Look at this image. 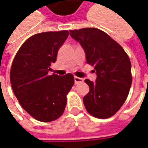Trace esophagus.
Wrapping results in <instances>:
<instances>
[{
	"label": "esophagus",
	"instance_id": "esophagus-1",
	"mask_svg": "<svg viewBox=\"0 0 148 148\" xmlns=\"http://www.w3.org/2000/svg\"><path fill=\"white\" fill-rule=\"evenodd\" d=\"M83 81H84L83 78H81V77H74V83L75 84L82 83Z\"/></svg>",
	"mask_w": 148,
	"mask_h": 148
}]
</instances>
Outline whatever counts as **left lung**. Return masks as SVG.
<instances>
[{
	"label": "left lung",
	"instance_id": "left-lung-1",
	"mask_svg": "<svg viewBox=\"0 0 148 148\" xmlns=\"http://www.w3.org/2000/svg\"><path fill=\"white\" fill-rule=\"evenodd\" d=\"M81 45L86 61L95 66L96 82L86 79L90 90L83 98L89 114L97 118L111 117L126 101L132 83L131 64L121 45L97 28L70 31Z\"/></svg>",
	"mask_w": 148,
	"mask_h": 148
}]
</instances>
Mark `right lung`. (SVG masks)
I'll return each mask as SVG.
<instances>
[{"mask_svg":"<svg viewBox=\"0 0 148 148\" xmlns=\"http://www.w3.org/2000/svg\"><path fill=\"white\" fill-rule=\"evenodd\" d=\"M68 34L67 31L34 34L22 45L13 60V91L22 108L40 121H53L62 115L66 95L74 85L71 74H48Z\"/></svg>","mask_w":148,"mask_h":148,"instance_id":"obj_1","label":"right lung"}]
</instances>
